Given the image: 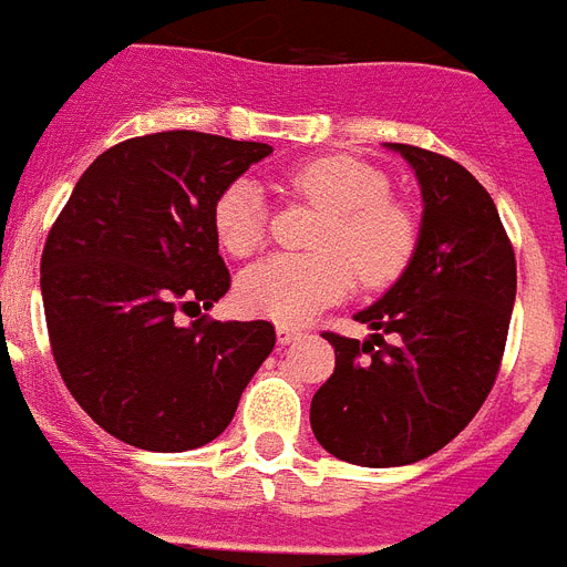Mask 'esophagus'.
Returning a JSON list of instances; mask_svg holds the SVG:
<instances>
[{
  "label": "esophagus",
  "instance_id": "34e87169",
  "mask_svg": "<svg viewBox=\"0 0 567 567\" xmlns=\"http://www.w3.org/2000/svg\"><path fill=\"white\" fill-rule=\"evenodd\" d=\"M293 339H300V330H297V327H291V323H279V327H276V341H279V344H291Z\"/></svg>",
  "mask_w": 567,
  "mask_h": 567
}]
</instances>
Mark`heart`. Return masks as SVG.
<instances>
[{
  "mask_svg": "<svg viewBox=\"0 0 567 567\" xmlns=\"http://www.w3.org/2000/svg\"><path fill=\"white\" fill-rule=\"evenodd\" d=\"M282 187L323 207L312 255H270L237 279L246 312L270 321L306 323L339 302L357 282H395L413 258L416 223L389 193L380 168L348 154H323L285 168ZM219 246L235 258L265 244L267 207L252 181L228 184L214 205Z\"/></svg>",
  "mask_w": 567,
  "mask_h": 567,
  "instance_id": "heart-1",
  "label": "heart"
}]
</instances>
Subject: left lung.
Here are the masks:
<instances>
[{"mask_svg":"<svg viewBox=\"0 0 567 567\" xmlns=\"http://www.w3.org/2000/svg\"><path fill=\"white\" fill-rule=\"evenodd\" d=\"M422 189L416 249L399 282L353 318L365 341L323 332L336 371L312 399L330 455L404 466L455 440L494 386L517 293V265L494 198L461 163L386 142Z\"/></svg>","mask_w":567,"mask_h":567,"instance_id":"8db88e82","label":"left lung"}]
</instances>
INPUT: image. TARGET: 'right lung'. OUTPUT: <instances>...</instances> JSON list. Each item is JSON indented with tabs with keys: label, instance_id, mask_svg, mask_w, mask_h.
<instances>
[{
	"label": "right lung",
	"instance_id": "right-lung-1",
	"mask_svg": "<svg viewBox=\"0 0 567 567\" xmlns=\"http://www.w3.org/2000/svg\"><path fill=\"white\" fill-rule=\"evenodd\" d=\"M270 151L196 130L121 142L82 172L47 235L41 293L55 365L121 443L187 452L216 440L274 351L270 321L178 323L228 291L214 205Z\"/></svg>",
	"mask_w": 567,
	"mask_h": 567
}]
</instances>
